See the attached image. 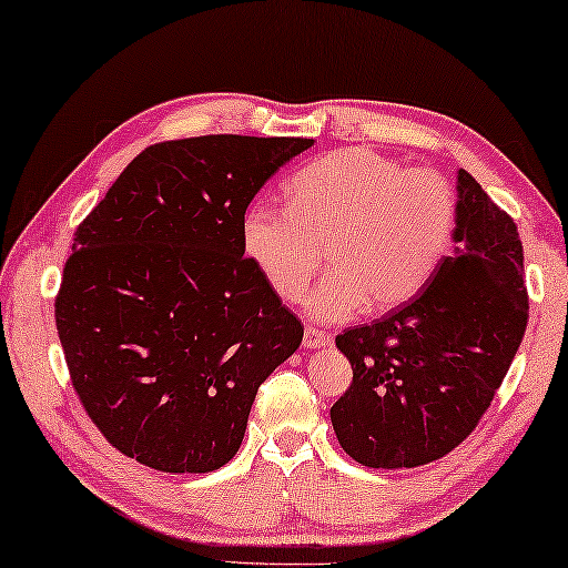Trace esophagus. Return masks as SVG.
<instances>
[{"label": "esophagus", "mask_w": 568, "mask_h": 568, "mask_svg": "<svg viewBox=\"0 0 568 568\" xmlns=\"http://www.w3.org/2000/svg\"><path fill=\"white\" fill-rule=\"evenodd\" d=\"M329 345H332V337L327 332L306 327V332H304V347L306 349H320V347H329Z\"/></svg>", "instance_id": "1"}]
</instances>
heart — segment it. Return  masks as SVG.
Returning a JSON list of instances; mask_svg holds the SVG:
<instances>
[{
	"instance_id": "1",
	"label": "heart",
	"mask_w": 568,
	"mask_h": 568,
	"mask_svg": "<svg viewBox=\"0 0 568 568\" xmlns=\"http://www.w3.org/2000/svg\"><path fill=\"white\" fill-rule=\"evenodd\" d=\"M284 193L286 209L248 203L241 246L284 302L306 292L324 248L332 272L304 302L314 322L407 302L438 272L458 226V193L445 175L365 145L314 158Z\"/></svg>"
}]
</instances>
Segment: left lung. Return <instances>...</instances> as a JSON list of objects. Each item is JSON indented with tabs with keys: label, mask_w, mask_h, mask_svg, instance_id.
Masks as SVG:
<instances>
[{
	"label": "left lung",
	"mask_w": 568,
	"mask_h": 568,
	"mask_svg": "<svg viewBox=\"0 0 568 568\" xmlns=\"http://www.w3.org/2000/svg\"><path fill=\"white\" fill-rule=\"evenodd\" d=\"M528 322L518 229L468 171H458L455 251L413 300L337 334L352 385L329 417L349 458L415 468L476 430Z\"/></svg>",
	"instance_id": "obj_1"
}]
</instances>
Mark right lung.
Segmentation results:
<instances>
[{
    "label": "right lung",
    "mask_w": 568,
    "mask_h": 568,
    "mask_svg": "<svg viewBox=\"0 0 568 568\" xmlns=\"http://www.w3.org/2000/svg\"><path fill=\"white\" fill-rule=\"evenodd\" d=\"M310 138L145 148L74 231L54 322L105 440L148 468L211 473L304 327L241 246V213Z\"/></svg>",
    "instance_id": "add662e5"
}]
</instances>
